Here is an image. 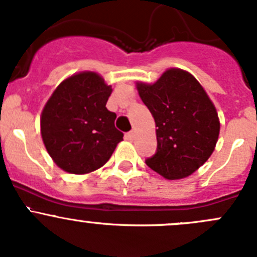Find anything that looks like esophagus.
Here are the masks:
<instances>
[{
    "instance_id": "34e87169",
    "label": "esophagus",
    "mask_w": 257,
    "mask_h": 257,
    "mask_svg": "<svg viewBox=\"0 0 257 257\" xmlns=\"http://www.w3.org/2000/svg\"><path fill=\"white\" fill-rule=\"evenodd\" d=\"M125 138L128 139V141H133V139H134V132L132 131V132H129V133H126Z\"/></svg>"
}]
</instances>
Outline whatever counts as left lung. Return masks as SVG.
I'll return each instance as SVG.
<instances>
[{
  "mask_svg": "<svg viewBox=\"0 0 257 257\" xmlns=\"http://www.w3.org/2000/svg\"><path fill=\"white\" fill-rule=\"evenodd\" d=\"M137 88L157 125V153L147 165L169 180L191 175L212 154L220 132L204 88L178 68L168 69L154 84L138 83Z\"/></svg>",
  "mask_w": 257,
  "mask_h": 257,
  "instance_id": "obj_1",
  "label": "left lung"
}]
</instances>
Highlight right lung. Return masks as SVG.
<instances>
[{"mask_svg":"<svg viewBox=\"0 0 257 257\" xmlns=\"http://www.w3.org/2000/svg\"><path fill=\"white\" fill-rule=\"evenodd\" d=\"M112 87L94 72L64 79L41 115V134L48 154L64 172L87 174L105 164L123 133L114 125L116 114L105 104Z\"/></svg>","mask_w":257,"mask_h":257,"instance_id":"right-lung-1","label":"right lung"}]
</instances>
